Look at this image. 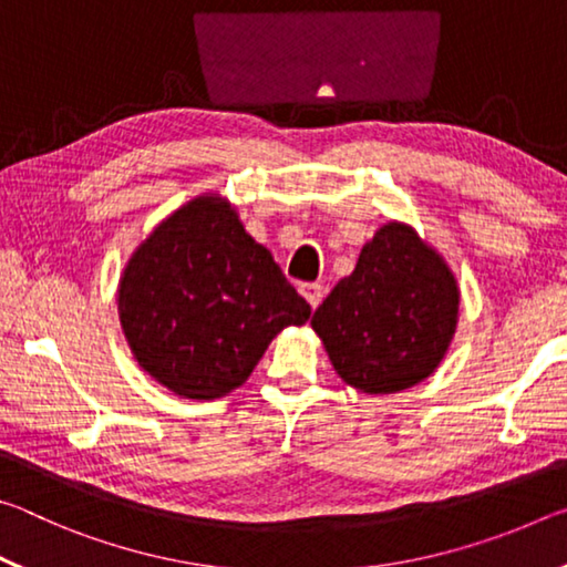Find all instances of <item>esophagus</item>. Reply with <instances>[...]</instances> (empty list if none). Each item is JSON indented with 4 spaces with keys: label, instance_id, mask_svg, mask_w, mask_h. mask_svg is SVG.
<instances>
[{
    "label": "esophagus",
    "instance_id": "1",
    "mask_svg": "<svg viewBox=\"0 0 567 567\" xmlns=\"http://www.w3.org/2000/svg\"><path fill=\"white\" fill-rule=\"evenodd\" d=\"M322 285H318V282H307V285H300V295L305 297L307 302H310V307L315 310V307H318L320 302H322Z\"/></svg>",
    "mask_w": 567,
    "mask_h": 567
}]
</instances>
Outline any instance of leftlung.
<instances>
[{
	"label": "left lung",
	"instance_id": "1",
	"mask_svg": "<svg viewBox=\"0 0 567 567\" xmlns=\"http://www.w3.org/2000/svg\"><path fill=\"white\" fill-rule=\"evenodd\" d=\"M457 305L443 257L412 227L390 223L315 310L312 330L348 385L388 395L433 375L455 334Z\"/></svg>",
	"mask_w": 567,
	"mask_h": 567
}]
</instances>
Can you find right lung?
Masks as SVG:
<instances>
[{"instance_id": "obj_1", "label": "right lung", "mask_w": 567, "mask_h": 567, "mask_svg": "<svg viewBox=\"0 0 567 567\" xmlns=\"http://www.w3.org/2000/svg\"><path fill=\"white\" fill-rule=\"evenodd\" d=\"M310 305L217 197L172 213L120 280V320L134 358L179 398L215 400L243 385Z\"/></svg>"}]
</instances>
